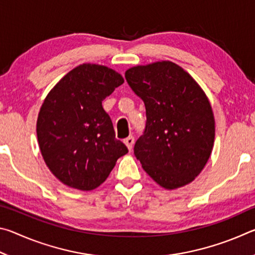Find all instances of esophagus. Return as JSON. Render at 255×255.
<instances>
[{
	"instance_id": "34e87169",
	"label": "esophagus",
	"mask_w": 255,
	"mask_h": 255,
	"mask_svg": "<svg viewBox=\"0 0 255 255\" xmlns=\"http://www.w3.org/2000/svg\"><path fill=\"white\" fill-rule=\"evenodd\" d=\"M124 143L126 144V146H127L129 150H131L132 149V145H133V143H135V139H133L132 136H129V137L126 138V139L124 140Z\"/></svg>"
}]
</instances>
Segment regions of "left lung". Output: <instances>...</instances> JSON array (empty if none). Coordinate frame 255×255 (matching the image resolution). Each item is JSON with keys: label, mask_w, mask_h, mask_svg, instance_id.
I'll return each mask as SVG.
<instances>
[{"label": "left lung", "mask_w": 255, "mask_h": 255, "mask_svg": "<svg viewBox=\"0 0 255 255\" xmlns=\"http://www.w3.org/2000/svg\"><path fill=\"white\" fill-rule=\"evenodd\" d=\"M125 77L146 109L145 130L133 147L143 169L167 190L192 182L215 140L214 114L205 92L170 60L133 66Z\"/></svg>", "instance_id": "obj_1"}]
</instances>
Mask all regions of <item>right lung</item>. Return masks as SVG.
<instances>
[{
    "instance_id": "obj_1",
    "label": "right lung",
    "mask_w": 255,
    "mask_h": 255,
    "mask_svg": "<svg viewBox=\"0 0 255 255\" xmlns=\"http://www.w3.org/2000/svg\"><path fill=\"white\" fill-rule=\"evenodd\" d=\"M123 83V76L109 67L82 64L47 94L38 115V143L46 165L62 183L96 189L128 153L102 107Z\"/></svg>"
}]
</instances>
